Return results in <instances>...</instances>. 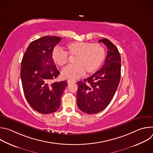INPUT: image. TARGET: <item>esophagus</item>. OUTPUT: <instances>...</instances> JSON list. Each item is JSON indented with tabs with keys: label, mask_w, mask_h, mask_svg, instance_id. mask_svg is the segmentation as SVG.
Returning a JSON list of instances; mask_svg holds the SVG:
<instances>
[{
	"label": "esophagus",
	"mask_w": 153,
	"mask_h": 153,
	"mask_svg": "<svg viewBox=\"0 0 153 153\" xmlns=\"http://www.w3.org/2000/svg\"><path fill=\"white\" fill-rule=\"evenodd\" d=\"M76 82L74 80H68L67 81V83L68 84H71V83H75Z\"/></svg>",
	"instance_id": "1"
}]
</instances>
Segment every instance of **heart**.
<instances>
[{
    "label": "heart",
    "mask_w": 153,
    "mask_h": 153,
    "mask_svg": "<svg viewBox=\"0 0 153 153\" xmlns=\"http://www.w3.org/2000/svg\"><path fill=\"white\" fill-rule=\"evenodd\" d=\"M68 53L56 47L51 54L54 62L60 67H63L69 61V55L76 57V65L67 67L62 71V77L65 79L75 80L88 74L96 72L103 63L105 51L99 43L88 42H73L67 45Z\"/></svg>",
    "instance_id": "1"
}]
</instances>
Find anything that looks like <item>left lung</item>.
<instances>
[{"label": "left lung", "mask_w": 153, "mask_h": 153, "mask_svg": "<svg viewBox=\"0 0 153 153\" xmlns=\"http://www.w3.org/2000/svg\"><path fill=\"white\" fill-rule=\"evenodd\" d=\"M99 42L108 49L104 65L90 77L77 82V105L80 110L90 114L102 111L110 103L121 74V57L117 47L108 39Z\"/></svg>", "instance_id": "obj_1"}]
</instances>
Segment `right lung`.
<instances>
[{
	"mask_svg": "<svg viewBox=\"0 0 153 153\" xmlns=\"http://www.w3.org/2000/svg\"><path fill=\"white\" fill-rule=\"evenodd\" d=\"M61 37L46 36L33 41L23 56L20 78L25 98L30 105L41 114L56 111L67 81L52 83L60 72L51 54Z\"/></svg>",
	"mask_w": 153,
	"mask_h": 153,
	"instance_id": "obj_1",
	"label": "right lung"
}]
</instances>
